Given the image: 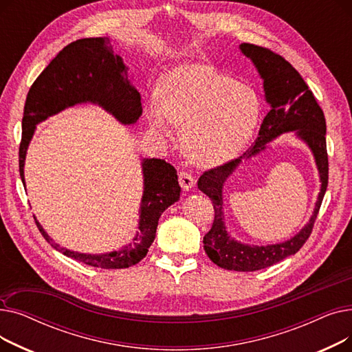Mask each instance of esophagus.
<instances>
[{
  "label": "esophagus",
  "mask_w": 352,
  "mask_h": 352,
  "mask_svg": "<svg viewBox=\"0 0 352 352\" xmlns=\"http://www.w3.org/2000/svg\"><path fill=\"white\" fill-rule=\"evenodd\" d=\"M178 181H179V186L184 191H190L194 186H195V179L190 173L182 171L178 174Z\"/></svg>",
  "instance_id": "1"
}]
</instances>
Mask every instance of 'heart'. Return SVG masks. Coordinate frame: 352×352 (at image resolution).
<instances>
[{"label":"heart","instance_id":"1","mask_svg":"<svg viewBox=\"0 0 352 352\" xmlns=\"http://www.w3.org/2000/svg\"><path fill=\"white\" fill-rule=\"evenodd\" d=\"M148 120L162 134L184 125L182 145L198 165L223 164L244 150L261 114L255 92L207 64L168 71L158 96L145 102Z\"/></svg>","mask_w":352,"mask_h":352}]
</instances>
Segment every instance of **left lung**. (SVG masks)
I'll use <instances>...</instances> for the list:
<instances>
[{
	"instance_id": "left-lung-1",
	"label": "left lung",
	"mask_w": 352,
	"mask_h": 352,
	"mask_svg": "<svg viewBox=\"0 0 352 352\" xmlns=\"http://www.w3.org/2000/svg\"><path fill=\"white\" fill-rule=\"evenodd\" d=\"M239 50L248 57L264 80L265 101L271 109L265 116L254 145L224 165L206 171L198 179V188L212 201L215 217L211 230L204 235V250L218 267L231 271H256L271 267L294 255L305 244L316 223L328 186V154L325 141V117L316 97L295 69L281 55L268 48L243 43ZM294 131L313 151L320 173L322 190L316 208L307 226L288 242L271 246H248L234 240L226 231L222 206V187L243 157L265 149L268 142L284 132Z\"/></svg>"
}]
</instances>
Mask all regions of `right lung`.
Instances as JSON below:
<instances>
[{
  "mask_svg": "<svg viewBox=\"0 0 352 352\" xmlns=\"http://www.w3.org/2000/svg\"><path fill=\"white\" fill-rule=\"evenodd\" d=\"M128 67L114 52L109 38H82L64 47L31 85L24 107L20 144V175L25 186L24 164L35 125L60 111L84 102L97 104L121 124L131 125L142 114L141 96L128 80ZM144 192L138 232L120 251L81 254L54 243L35 218L36 227L52 248L72 260L104 270H120L138 264L155 238L161 214L179 199L177 170L158 158H144Z\"/></svg>",
  "mask_w": 352,
  "mask_h": 352,
  "instance_id": "right-lung-1",
  "label": "right lung"
}]
</instances>
